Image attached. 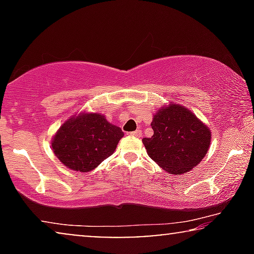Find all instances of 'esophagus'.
<instances>
[{"mask_svg":"<svg viewBox=\"0 0 254 254\" xmlns=\"http://www.w3.org/2000/svg\"><path fill=\"white\" fill-rule=\"evenodd\" d=\"M129 135H130V136H136V137H140L141 135H142V130H140V129H136V130H134V131H130Z\"/></svg>","mask_w":254,"mask_h":254,"instance_id":"1","label":"esophagus"}]
</instances>
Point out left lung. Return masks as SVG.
I'll use <instances>...</instances> for the list:
<instances>
[{
  "instance_id": "obj_1",
  "label": "left lung",
  "mask_w": 254,
  "mask_h": 254,
  "mask_svg": "<svg viewBox=\"0 0 254 254\" xmlns=\"http://www.w3.org/2000/svg\"><path fill=\"white\" fill-rule=\"evenodd\" d=\"M154 135L144 137L152 161L171 175H182L196 166L210 145V130L184 106H164L151 123Z\"/></svg>"
}]
</instances>
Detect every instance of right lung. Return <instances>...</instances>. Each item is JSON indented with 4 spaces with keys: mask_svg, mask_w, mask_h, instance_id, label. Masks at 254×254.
Listing matches in <instances>:
<instances>
[{
    "mask_svg": "<svg viewBox=\"0 0 254 254\" xmlns=\"http://www.w3.org/2000/svg\"><path fill=\"white\" fill-rule=\"evenodd\" d=\"M124 136L120 127L98 113H83L64 123L53 137L52 148L67 168L89 172L110 157Z\"/></svg>",
    "mask_w": 254,
    "mask_h": 254,
    "instance_id": "obj_1",
    "label": "right lung"
}]
</instances>
